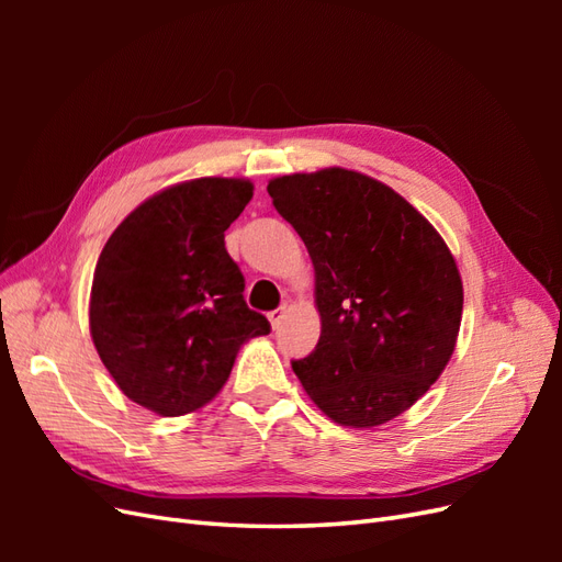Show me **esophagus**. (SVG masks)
Returning <instances> with one entry per match:
<instances>
[{
	"instance_id": "34e87169",
	"label": "esophagus",
	"mask_w": 562,
	"mask_h": 562,
	"mask_svg": "<svg viewBox=\"0 0 562 562\" xmlns=\"http://www.w3.org/2000/svg\"><path fill=\"white\" fill-rule=\"evenodd\" d=\"M283 314H285V310H283V307H279V310H274V312H269V314H267V318H269V323H271V328H279V326H281V318H283Z\"/></svg>"
}]
</instances>
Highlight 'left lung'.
Here are the masks:
<instances>
[{"mask_svg":"<svg viewBox=\"0 0 562 562\" xmlns=\"http://www.w3.org/2000/svg\"><path fill=\"white\" fill-rule=\"evenodd\" d=\"M316 274L321 337L293 370L342 427L415 405L446 370L462 323L457 262L434 225L384 182L347 168L269 180Z\"/></svg>","mask_w":562,"mask_h":562,"instance_id":"obj_1","label":"left lung"}]
</instances>
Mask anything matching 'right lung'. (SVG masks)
<instances>
[{"mask_svg": "<svg viewBox=\"0 0 562 562\" xmlns=\"http://www.w3.org/2000/svg\"><path fill=\"white\" fill-rule=\"evenodd\" d=\"M252 199L244 178H196L149 196L100 252L89 326L116 386L178 417L215 398L269 321L248 310L225 229Z\"/></svg>", "mask_w": 562, "mask_h": 562, "instance_id": "right-lung-1", "label": "right lung"}]
</instances>
